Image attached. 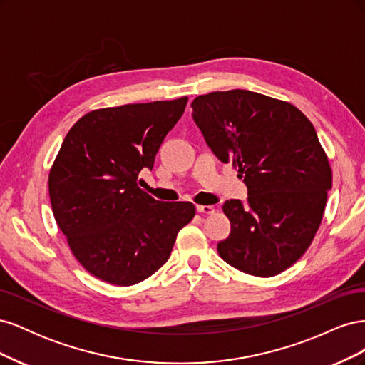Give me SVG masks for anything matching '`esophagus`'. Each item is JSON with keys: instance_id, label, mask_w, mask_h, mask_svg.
<instances>
[{"instance_id": "1", "label": "esophagus", "mask_w": 365, "mask_h": 365, "mask_svg": "<svg viewBox=\"0 0 365 365\" xmlns=\"http://www.w3.org/2000/svg\"><path fill=\"white\" fill-rule=\"evenodd\" d=\"M215 210L216 208L213 205H196V212L202 215H213Z\"/></svg>"}]
</instances>
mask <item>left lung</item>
<instances>
[{"label":"left lung","mask_w":365,"mask_h":365,"mask_svg":"<svg viewBox=\"0 0 365 365\" xmlns=\"http://www.w3.org/2000/svg\"><path fill=\"white\" fill-rule=\"evenodd\" d=\"M192 109L207 146L248 189L245 202L222 205L231 231L219 256L256 277L288 269L311 245L332 189L315 128L294 105L247 90L200 96Z\"/></svg>","instance_id":"1"}]
</instances>
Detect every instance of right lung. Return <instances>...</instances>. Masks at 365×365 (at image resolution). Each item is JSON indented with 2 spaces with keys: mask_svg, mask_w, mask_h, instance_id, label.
Instances as JSON below:
<instances>
[{
  "mask_svg": "<svg viewBox=\"0 0 365 365\" xmlns=\"http://www.w3.org/2000/svg\"><path fill=\"white\" fill-rule=\"evenodd\" d=\"M187 97L88 113L70 129L48 176L53 215L74 257L94 277L117 286L146 280L168 262L192 202H161L143 192Z\"/></svg>",
  "mask_w": 365,
  "mask_h": 365,
  "instance_id": "obj_1",
  "label": "right lung"
}]
</instances>
